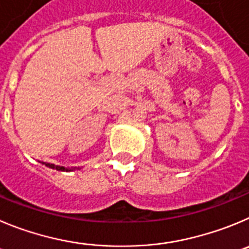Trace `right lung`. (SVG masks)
<instances>
[{"instance_id":"add662e5","label":"right lung","mask_w":249,"mask_h":249,"mask_svg":"<svg viewBox=\"0 0 249 249\" xmlns=\"http://www.w3.org/2000/svg\"><path fill=\"white\" fill-rule=\"evenodd\" d=\"M43 164H45V166L49 167V168L56 169V171H61V172H70V171H73V169H75V168H66V167H64V166H55V164H53V163H44V162H43Z\"/></svg>"}]
</instances>
